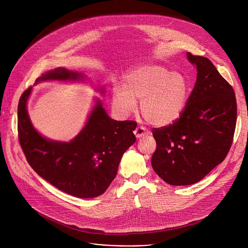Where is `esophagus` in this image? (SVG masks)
<instances>
[{"mask_svg":"<svg viewBox=\"0 0 248 248\" xmlns=\"http://www.w3.org/2000/svg\"><path fill=\"white\" fill-rule=\"evenodd\" d=\"M148 134H149L148 130L143 126H137L134 130V135L136 136V138H141L144 135H148Z\"/></svg>","mask_w":248,"mask_h":248,"instance_id":"obj_1","label":"esophagus"}]
</instances>
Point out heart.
Here are the masks:
<instances>
[{
	"label": "heart",
	"mask_w": 248,
	"mask_h": 248,
	"mask_svg": "<svg viewBox=\"0 0 248 248\" xmlns=\"http://www.w3.org/2000/svg\"><path fill=\"white\" fill-rule=\"evenodd\" d=\"M189 84L180 73H170L162 65L148 63L131 70L124 77L123 86L113 88V107L126 117L140 101V112L148 123L167 126L183 115L188 99Z\"/></svg>",
	"instance_id": "obj_1"
}]
</instances>
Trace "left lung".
I'll return each instance as SVG.
<instances>
[{"label": "left lung", "mask_w": 248, "mask_h": 248, "mask_svg": "<svg viewBox=\"0 0 248 248\" xmlns=\"http://www.w3.org/2000/svg\"><path fill=\"white\" fill-rule=\"evenodd\" d=\"M196 67V82L186 107L172 124L154 128L157 148L151 164L170 186L201 181L226 158L236 124L232 87L210 60L186 53Z\"/></svg>", "instance_id": "obj_1"}]
</instances>
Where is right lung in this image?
<instances>
[{"mask_svg":"<svg viewBox=\"0 0 248 248\" xmlns=\"http://www.w3.org/2000/svg\"><path fill=\"white\" fill-rule=\"evenodd\" d=\"M85 82L83 73L57 67L35 81ZM102 95L105 87L96 89ZM32 87L23 92L17 109L18 139L28 164L60 190L78 198L103 194L116 178L124 153L135 142L134 122L109 117L98 97L78 134L69 141L53 140L34 127L27 111Z\"/></svg>","mask_w":248,"mask_h":248,"instance_id":"obj_1","label":"right lung"}]
</instances>
